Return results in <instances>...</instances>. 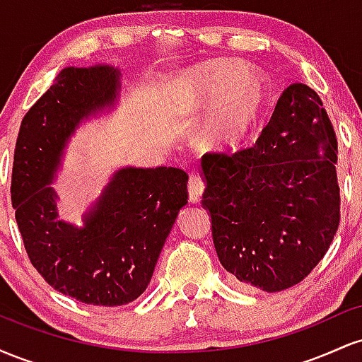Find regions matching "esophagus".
<instances>
[{
  "instance_id": "1",
  "label": "esophagus",
  "mask_w": 362,
  "mask_h": 362,
  "mask_svg": "<svg viewBox=\"0 0 362 362\" xmlns=\"http://www.w3.org/2000/svg\"><path fill=\"white\" fill-rule=\"evenodd\" d=\"M206 189V184L204 180H202L201 177L195 175V173H192L189 178V199L190 202H199V199H201L202 192H204Z\"/></svg>"
}]
</instances>
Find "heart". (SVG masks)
Masks as SVG:
<instances>
[{"mask_svg": "<svg viewBox=\"0 0 362 362\" xmlns=\"http://www.w3.org/2000/svg\"><path fill=\"white\" fill-rule=\"evenodd\" d=\"M247 66L236 61H219L192 69L182 83L187 102L197 105L216 103L206 122L201 143L211 149H238L264 110L269 85L259 73H245Z\"/></svg>", "mask_w": 362, "mask_h": 362, "instance_id": "obj_1", "label": "heart"}]
</instances>
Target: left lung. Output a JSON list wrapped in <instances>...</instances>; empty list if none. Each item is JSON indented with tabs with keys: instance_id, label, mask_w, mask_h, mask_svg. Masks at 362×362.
<instances>
[{
	"instance_id": "obj_1",
	"label": "left lung",
	"mask_w": 362,
	"mask_h": 362,
	"mask_svg": "<svg viewBox=\"0 0 362 362\" xmlns=\"http://www.w3.org/2000/svg\"><path fill=\"white\" fill-rule=\"evenodd\" d=\"M337 153L322 98L294 83L252 148L202 156V206L228 272L277 293L317 267L340 223Z\"/></svg>"
}]
</instances>
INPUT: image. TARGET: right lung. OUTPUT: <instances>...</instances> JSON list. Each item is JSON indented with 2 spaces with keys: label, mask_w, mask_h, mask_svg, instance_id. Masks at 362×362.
I'll return each mask as SVG.
<instances>
[{
  "label": "right lung",
  "mask_w": 362,
  "mask_h": 362,
  "mask_svg": "<svg viewBox=\"0 0 362 362\" xmlns=\"http://www.w3.org/2000/svg\"><path fill=\"white\" fill-rule=\"evenodd\" d=\"M114 66L64 68L20 124L11 172V204L25 250L49 286L97 306L134 301L148 288L178 211L189 175L180 168H120L83 226L57 219L49 184L62 149L83 119L114 105Z\"/></svg>",
  "instance_id": "right-lung-1"
}]
</instances>
